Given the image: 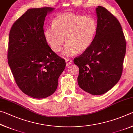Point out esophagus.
<instances>
[{
  "label": "esophagus",
  "mask_w": 133,
  "mask_h": 133,
  "mask_svg": "<svg viewBox=\"0 0 133 133\" xmlns=\"http://www.w3.org/2000/svg\"><path fill=\"white\" fill-rule=\"evenodd\" d=\"M66 66H69V65H70L71 64L72 60L71 59H66Z\"/></svg>",
  "instance_id": "34e87169"
}]
</instances>
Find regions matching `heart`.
Instances as JSON below:
<instances>
[{
    "mask_svg": "<svg viewBox=\"0 0 133 133\" xmlns=\"http://www.w3.org/2000/svg\"><path fill=\"white\" fill-rule=\"evenodd\" d=\"M96 32L97 23L93 17L67 12L56 16L53 26L44 29V35L55 52L62 50L66 37L67 43L62 55L71 57L78 51L86 50L93 43Z\"/></svg>",
    "mask_w": 133,
    "mask_h": 133,
    "instance_id": "heart-1",
    "label": "heart"
}]
</instances>
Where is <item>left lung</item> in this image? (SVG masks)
<instances>
[{"instance_id": "8db88e82", "label": "left lung", "mask_w": 133, "mask_h": 133, "mask_svg": "<svg viewBox=\"0 0 133 133\" xmlns=\"http://www.w3.org/2000/svg\"><path fill=\"white\" fill-rule=\"evenodd\" d=\"M97 32L91 46L74 58L78 85L93 95L104 94L121 78L126 42L117 19L105 8H96Z\"/></svg>"}]
</instances>
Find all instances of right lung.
<instances>
[{
	"label": "right lung",
	"mask_w": 133,
	"mask_h": 133,
	"mask_svg": "<svg viewBox=\"0 0 133 133\" xmlns=\"http://www.w3.org/2000/svg\"><path fill=\"white\" fill-rule=\"evenodd\" d=\"M52 8L30 9L11 28L8 64L16 83L24 94L48 97L57 89L66 67L64 59L51 50L44 35V19Z\"/></svg>",
	"instance_id": "1"
}]
</instances>
